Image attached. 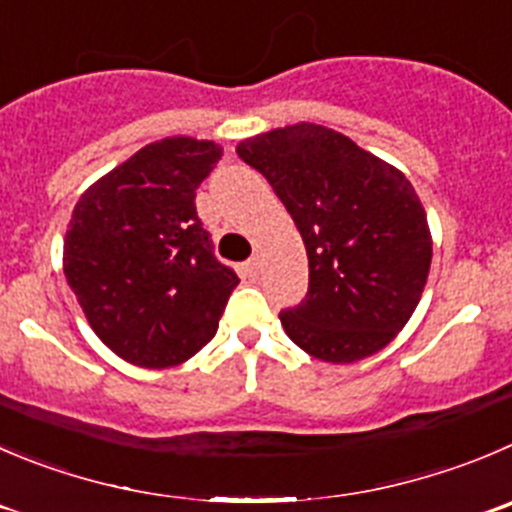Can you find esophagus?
I'll use <instances>...</instances> for the list:
<instances>
[{
	"label": "esophagus",
	"instance_id": "obj_1",
	"mask_svg": "<svg viewBox=\"0 0 512 512\" xmlns=\"http://www.w3.org/2000/svg\"><path fill=\"white\" fill-rule=\"evenodd\" d=\"M241 269H243V276H248V279H256V276L261 274V259H259V256H256V259L246 261V264H243Z\"/></svg>",
	"mask_w": 512,
	"mask_h": 512
}]
</instances>
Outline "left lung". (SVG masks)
<instances>
[{
	"mask_svg": "<svg viewBox=\"0 0 512 512\" xmlns=\"http://www.w3.org/2000/svg\"><path fill=\"white\" fill-rule=\"evenodd\" d=\"M294 218L309 259V294L281 311L309 357L352 364L387 347L415 314L432 264L427 213L407 175L316 123L236 145Z\"/></svg>",
	"mask_w": 512,
	"mask_h": 512,
	"instance_id": "left-lung-1",
	"label": "left lung"
}]
</instances>
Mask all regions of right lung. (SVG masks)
<instances>
[{
  "label": "right lung",
  "instance_id": "1",
  "mask_svg": "<svg viewBox=\"0 0 512 512\" xmlns=\"http://www.w3.org/2000/svg\"><path fill=\"white\" fill-rule=\"evenodd\" d=\"M221 155L213 140H155L75 203L67 284L100 342L135 367H175L201 352L238 286L196 213V188Z\"/></svg>",
  "mask_w": 512,
  "mask_h": 512
}]
</instances>
